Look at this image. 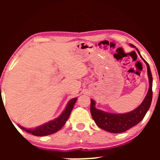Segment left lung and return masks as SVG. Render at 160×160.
<instances>
[{"label":"left lung","instance_id":"1","mask_svg":"<svg viewBox=\"0 0 160 160\" xmlns=\"http://www.w3.org/2000/svg\"><path fill=\"white\" fill-rule=\"evenodd\" d=\"M131 47H135V46L131 44ZM136 49L140 55L138 49ZM140 56L146 63L147 68H148V78H149V89H148V92L144 101L134 111L126 113L117 114V113H108V112H104L97 109L95 107V101L91 99V114L95 122L99 128L112 133L123 132L128 130V128L133 127L134 126L140 122L144 119L145 114L149 110L152 102V97H153V92H152L153 78H152L151 71H150L148 63L142 58L141 55Z\"/></svg>","mask_w":160,"mask_h":160}]
</instances>
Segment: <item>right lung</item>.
I'll return each instance as SVG.
<instances>
[{"label": "right lung", "instance_id": "1", "mask_svg": "<svg viewBox=\"0 0 160 160\" xmlns=\"http://www.w3.org/2000/svg\"><path fill=\"white\" fill-rule=\"evenodd\" d=\"M76 102L77 98H72L71 100H70L68 103V105L66 106L65 111L62 112L59 117H57L54 120L46 122L42 126H38L35 128H25L21 126H19V127L22 128L27 132L32 133V135H35V136H45V135H51V134L56 132L58 130L61 129L64 125L65 124Z\"/></svg>", "mask_w": 160, "mask_h": 160}]
</instances>
